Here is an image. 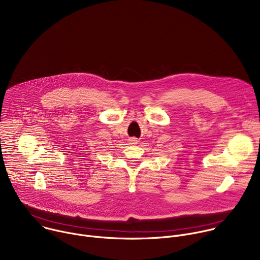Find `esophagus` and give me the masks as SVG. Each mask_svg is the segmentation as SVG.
Here are the masks:
<instances>
[{
  "mask_svg": "<svg viewBox=\"0 0 260 260\" xmlns=\"http://www.w3.org/2000/svg\"><path fill=\"white\" fill-rule=\"evenodd\" d=\"M133 141H136V140H135V139H133Z\"/></svg>",
  "mask_w": 260,
  "mask_h": 260,
  "instance_id": "1",
  "label": "esophagus"
}]
</instances>
